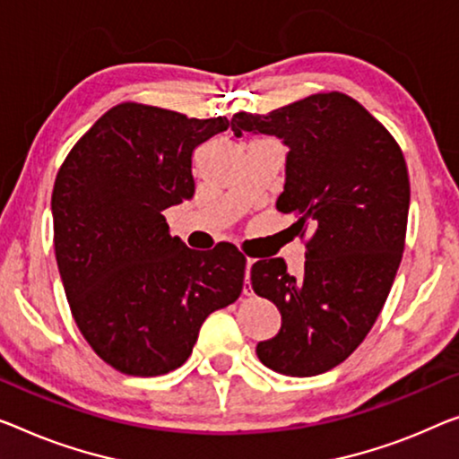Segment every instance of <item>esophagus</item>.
Instances as JSON below:
<instances>
[{
  "label": "esophagus",
  "mask_w": 459,
  "mask_h": 459,
  "mask_svg": "<svg viewBox=\"0 0 459 459\" xmlns=\"http://www.w3.org/2000/svg\"><path fill=\"white\" fill-rule=\"evenodd\" d=\"M251 265H253V259L247 257V262H245V282H243L245 295H249L251 292Z\"/></svg>",
  "instance_id": "esophagus-1"
}]
</instances>
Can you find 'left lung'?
Returning a JSON list of instances; mask_svg holds the SVG:
<instances>
[{
  "instance_id": "1",
  "label": "left lung",
  "mask_w": 459,
  "mask_h": 459,
  "mask_svg": "<svg viewBox=\"0 0 459 459\" xmlns=\"http://www.w3.org/2000/svg\"><path fill=\"white\" fill-rule=\"evenodd\" d=\"M232 132L289 146L276 208L311 232L303 276L259 259L251 286L282 316L257 359L290 377L325 373L357 351L379 317L404 253L410 181L392 134L342 92L311 94L268 115L237 113Z\"/></svg>"
}]
</instances>
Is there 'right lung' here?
Instances as JSON below:
<instances>
[{"label":"right lung","mask_w":459,"mask_h":459,"mask_svg":"<svg viewBox=\"0 0 459 459\" xmlns=\"http://www.w3.org/2000/svg\"><path fill=\"white\" fill-rule=\"evenodd\" d=\"M229 126L123 102L61 164L51 195L61 282L82 336L121 373L181 367L204 319L241 295L243 253L189 249L162 216L194 195V150Z\"/></svg>","instance_id":"obj_1"}]
</instances>
